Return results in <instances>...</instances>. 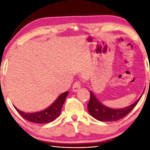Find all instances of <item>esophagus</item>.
<instances>
[{"label": "esophagus", "instance_id": "obj_1", "mask_svg": "<svg viewBox=\"0 0 150 150\" xmlns=\"http://www.w3.org/2000/svg\"><path fill=\"white\" fill-rule=\"evenodd\" d=\"M81 88V82L79 81H77L75 82L74 84H73V86H72V90L73 91H77L78 90H79Z\"/></svg>", "mask_w": 150, "mask_h": 150}]
</instances>
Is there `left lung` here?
Returning <instances> with one entry per match:
<instances>
[{
	"mask_svg": "<svg viewBox=\"0 0 150 150\" xmlns=\"http://www.w3.org/2000/svg\"><path fill=\"white\" fill-rule=\"evenodd\" d=\"M142 94L137 100H136L134 103L128 107L122 108V109H112V108L105 106L95 97L93 92L90 91V100L88 104L89 113L95 119L100 121H103V122L117 121L126 116L135 108L141 99Z\"/></svg>",
	"mask_w": 150,
	"mask_h": 150,
	"instance_id": "1",
	"label": "left lung"
}]
</instances>
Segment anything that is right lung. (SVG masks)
<instances>
[{
  "label": "right lung",
  "mask_w": 150,
  "mask_h": 150,
  "mask_svg": "<svg viewBox=\"0 0 150 150\" xmlns=\"http://www.w3.org/2000/svg\"><path fill=\"white\" fill-rule=\"evenodd\" d=\"M68 94V91H66L62 93L50 106L44 110L39 111V112L25 113L24 111L19 110L15 106H13L24 119L31 122L37 124L49 123L52 122L60 115L63 104L65 102Z\"/></svg>",
  "instance_id": "add662e5"
}]
</instances>
